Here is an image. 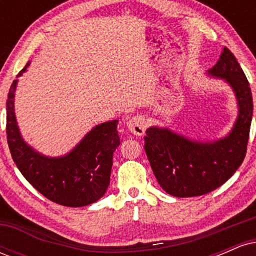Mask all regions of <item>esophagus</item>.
I'll return each mask as SVG.
<instances>
[{"mask_svg":"<svg viewBox=\"0 0 256 256\" xmlns=\"http://www.w3.org/2000/svg\"><path fill=\"white\" fill-rule=\"evenodd\" d=\"M128 128L134 136H143L146 128V122L143 116H134L128 122Z\"/></svg>","mask_w":256,"mask_h":256,"instance_id":"34e87169","label":"esophagus"}]
</instances>
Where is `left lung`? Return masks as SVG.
Returning a JSON list of instances; mask_svg holds the SVG:
<instances>
[{"instance_id": "left-lung-1", "label": "left lung", "mask_w": 256, "mask_h": 256, "mask_svg": "<svg viewBox=\"0 0 256 256\" xmlns=\"http://www.w3.org/2000/svg\"><path fill=\"white\" fill-rule=\"evenodd\" d=\"M208 72L224 78L238 101V118L228 137L213 143H201L192 142L167 128H150L146 131L144 149L158 183L177 198L213 192L237 171L246 158L252 116L248 79L226 46L218 62Z\"/></svg>"}]
</instances>
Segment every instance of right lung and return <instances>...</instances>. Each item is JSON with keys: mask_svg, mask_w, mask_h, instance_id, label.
Returning a JSON list of instances; mask_svg holds the SVG:
<instances>
[{"mask_svg": "<svg viewBox=\"0 0 256 256\" xmlns=\"http://www.w3.org/2000/svg\"><path fill=\"white\" fill-rule=\"evenodd\" d=\"M16 86L14 80L8 92L6 132L12 158L26 180L48 200L66 207H83L101 198L110 185L113 152L120 144L118 120L94 128L66 156L46 158L20 136L14 114Z\"/></svg>", "mask_w": 256, "mask_h": 256, "instance_id": "1", "label": "right lung"}]
</instances>
